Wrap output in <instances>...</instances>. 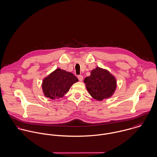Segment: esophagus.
Instances as JSON below:
<instances>
[{"label": "esophagus", "instance_id": "obj_1", "mask_svg": "<svg viewBox=\"0 0 157 157\" xmlns=\"http://www.w3.org/2000/svg\"><path fill=\"white\" fill-rule=\"evenodd\" d=\"M77 77H78V79L79 80V81H80V82H82L83 80V77L82 75H78Z\"/></svg>", "mask_w": 157, "mask_h": 157}]
</instances>
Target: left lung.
Listing matches in <instances>:
<instances>
[{
  "instance_id": "8db88e82",
  "label": "left lung",
  "mask_w": 157,
  "mask_h": 157,
  "mask_svg": "<svg viewBox=\"0 0 157 157\" xmlns=\"http://www.w3.org/2000/svg\"><path fill=\"white\" fill-rule=\"evenodd\" d=\"M84 82L90 95L100 101L111 97L117 86L115 78L107 70L99 67L93 69Z\"/></svg>"
}]
</instances>
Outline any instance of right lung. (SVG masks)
I'll list each match as a JSON object with an SVG mask.
<instances>
[{"instance_id":"obj_1","label":"right lung","mask_w":157,"mask_h":157,"mask_svg":"<svg viewBox=\"0 0 157 157\" xmlns=\"http://www.w3.org/2000/svg\"><path fill=\"white\" fill-rule=\"evenodd\" d=\"M78 81L72 73L59 68L44 79L42 89L46 97L57 99L63 97L71 86Z\"/></svg>"}]
</instances>
